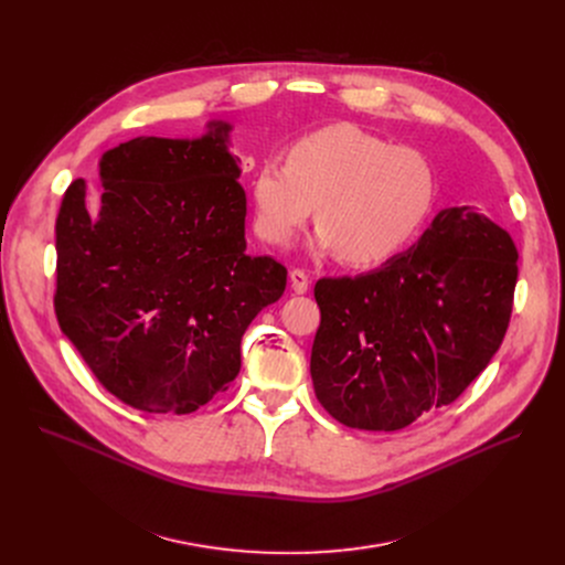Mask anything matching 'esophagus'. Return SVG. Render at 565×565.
<instances>
[{
    "mask_svg": "<svg viewBox=\"0 0 565 565\" xmlns=\"http://www.w3.org/2000/svg\"><path fill=\"white\" fill-rule=\"evenodd\" d=\"M290 284H292V290L297 295H303L308 290V286H310V277L301 268H292L290 270Z\"/></svg>",
    "mask_w": 565,
    "mask_h": 565,
    "instance_id": "34e87169",
    "label": "esophagus"
}]
</instances>
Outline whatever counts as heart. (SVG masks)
Returning a JSON list of instances; mask_svg holds the SVG:
<instances>
[{"label":"heart","instance_id":"obj_1","mask_svg":"<svg viewBox=\"0 0 565 565\" xmlns=\"http://www.w3.org/2000/svg\"><path fill=\"white\" fill-rule=\"evenodd\" d=\"M255 232L288 246L317 205L315 246L349 266H380L409 248L438 199L431 160L355 125L299 138L286 166L266 160L250 185Z\"/></svg>","mask_w":565,"mask_h":565}]
</instances>
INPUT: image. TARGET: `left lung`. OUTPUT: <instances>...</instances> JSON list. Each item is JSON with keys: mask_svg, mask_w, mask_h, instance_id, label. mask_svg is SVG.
<instances>
[{"mask_svg": "<svg viewBox=\"0 0 565 565\" xmlns=\"http://www.w3.org/2000/svg\"><path fill=\"white\" fill-rule=\"evenodd\" d=\"M519 250L469 205L440 210L407 253L315 284V395L353 429L397 431L449 407L499 351Z\"/></svg>", "mask_w": 565, "mask_h": 565, "instance_id": "left-lung-1", "label": "left lung"}]
</instances>
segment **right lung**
Returning <instances> with one entry per match:
<instances>
[{
  "mask_svg": "<svg viewBox=\"0 0 565 565\" xmlns=\"http://www.w3.org/2000/svg\"><path fill=\"white\" fill-rule=\"evenodd\" d=\"M227 122L196 140L140 136L75 179L55 221V315L98 382L147 414H192L241 369V338L286 290L246 253V190Z\"/></svg>",
  "mask_w": 565,
  "mask_h": 565,
  "instance_id": "right-lung-1",
  "label": "right lung"
}]
</instances>
